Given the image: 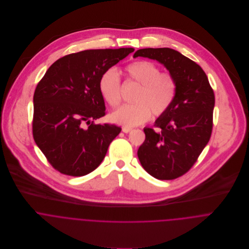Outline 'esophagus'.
<instances>
[{
	"label": "esophagus",
	"instance_id": "esophagus-1",
	"mask_svg": "<svg viewBox=\"0 0 249 249\" xmlns=\"http://www.w3.org/2000/svg\"><path fill=\"white\" fill-rule=\"evenodd\" d=\"M123 131H124V133H129L130 131H132V128H131V127H126V126H124V127H123Z\"/></svg>",
	"mask_w": 249,
	"mask_h": 249
}]
</instances>
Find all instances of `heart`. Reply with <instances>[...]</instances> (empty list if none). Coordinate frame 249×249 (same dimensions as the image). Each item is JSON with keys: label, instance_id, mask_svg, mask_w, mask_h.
Masks as SVG:
<instances>
[{"label": "heart", "instance_id": "obj_1", "mask_svg": "<svg viewBox=\"0 0 249 249\" xmlns=\"http://www.w3.org/2000/svg\"><path fill=\"white\" fill-rule=\"evenodd\" d=\"M128 78L139 84L133 101L113 112L112 121L126 127L142 124L154 117L165 115L174 105L178 94V80L169 71H161L151 61L137 60L124 68ZM99 89L111 107H117L122 100V80L114 68L104 71L99 80Z\"/></svg>", "mask_w": 249, "mask_h": 249}]
</instances>
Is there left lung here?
<instances>
[{"mask_svg": "<svg viewBox=\"0 0 249 249\" xmlns=\"http://www.w3.org/2000/svg\"><path fill=\"white\" fill-rule=\"evenodd\" d=\"M142 56L162 63L178 80V94L171 109L154 126L145 127L138 149L142 168L153 178L172 180L185 175L197 161L213 129L214 94L208 77L195 61L170 48L141 49Z\"/></svg>", "mask_w": 249, "mask_h": 249, "instance_id": "1", "label": "left lung"}]
</instances>
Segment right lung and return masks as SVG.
I'll return each mask as SVG.
<instances>
[{"label": "right lung", "mask_w": 249, "mask_h": 249, "mask_svg": "<svg viewBox=\"0 0 249 249\" xmlns=\"http://www.w3.org/2000/svg\"><path fill=\"white\" fill-rule=\"evenodd\" d=\"M133 48L86 50L56 60L34 95L33 135L48 162L59 173L83 177L103 162L121 132L115 124H96L106 115L99 80Z\"/></svg>", "instance_id": "add662e5"}]
</instances>
